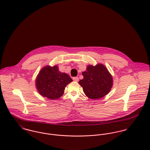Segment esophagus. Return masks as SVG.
<instances>
[{
	"label": "esophagus",
	"instance_id": "34e87169",
	"mask_svg": "<svg viewBox=\"0 0 150 150\" xmlns=\"http://www.w3.org/2000/svg\"><path fill=\"white\" fill-rule=\"evenodd\" d=\"M73 81H74L75 82H78L79 81L78 77H74L73 78Z\"/></svg>",
	"mask_w": 150,
	"mask_h": 150
}]
</instances>
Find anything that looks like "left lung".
<instances>
[{"mask_svg":"<svg viewBox=\"0 0 150 150\" xmlns=\"http://www.w3.org/2000/svg\"><path fill=\"white\" fill-rule=\"evenodd\" d=\"M82 75L83 79L78 83L82 87L85 95L90 99L102 98L110 92L113 86V77L102 64L87 66Z\"/></svg>","mask_w":150,"mask_h":150,"instance_id":"obj_1","label":"left lung"}]
</instances>
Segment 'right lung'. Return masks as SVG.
I'll list each match as a JSON object with an SVG mask.
<instances>
[{"instance_id": "1", "label": "right lung", "mask_w": 150, "mask_h": 150, "mask_svg": "<svg viewBox=\"0 0 150 150\" xmlns=\"http://www.w3.org/2000/svg\"><path fill=\"white\" fill-rule=\"evenodd\" d=\"M72 79L64 72H61L57 65L43 67L35 79V87L40 94L50 100H57L64 94L67 84Z\"/></svg>"}]
</instances>
